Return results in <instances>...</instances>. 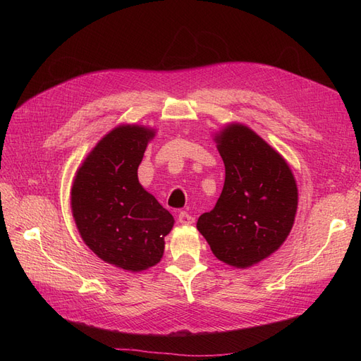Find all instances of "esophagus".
Instances as JSON below:
<instances>
[{"label": "esophagus", "mask_w": 361, "mask_h": 361, "mask_svg": "<svg viewBox=\"0 0 361 361\" xmlns=\"http://www.w3.org/2000/svg\"><path fill=\"white\" fill-rule=\"evenodd\" d=\"M178 220H179V223H180V224L190 226V224H192V223H194V216H192L191 214H188L187 211H182V212H179Z\"/></svg>", "instance_id": "obj_1"}]
</instances>
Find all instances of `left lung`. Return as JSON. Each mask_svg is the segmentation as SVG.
<instances>
[{"label":"left lung","mask_w":361,"mask_h":361,"mask_svg":"<svg viewBox=\"0 0 361 361\" xmlns=\"http://www.w3.org/2000/svg\"><path fill=\"white\" fill-rule=\"evenodd\" d=\"M215 140L224 187L197 228L216 259L248 268L285 243L297 214V183L286 161L250 128L228 125Z\"/></svg>","instance_id":"left-lung-1"}]
</instances>
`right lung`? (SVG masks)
Wrapping results in <instances>:
<instances>
[{
	"instance_id": "obj_1",
	"label": "right lung",
	"mask_w": 361,
	"mask_h": 361,
	"mask_svg": "<svg viewBox=\"0 0 361 361\" xmlns=\"http://www.w3.org/2000/svg\"><path fill=\"white\" fill-rule=\"evenodd\" d=\"M154 130L126 125L106 134L76 171V227L97 257L126 271L157 265L173 215L141 187L137 170Z\"/></svg>"
}]
</instances>
